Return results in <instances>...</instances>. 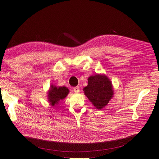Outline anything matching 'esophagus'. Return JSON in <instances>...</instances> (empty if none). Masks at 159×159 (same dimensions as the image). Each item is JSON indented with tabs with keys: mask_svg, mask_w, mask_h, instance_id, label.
Masks as SVG:
<instances>
[{
	"mask_svg": "<svg viewBox=\"0 0 159 159\" xmlns=\"http://www.w3.org/2000/svg\"><path fill=\"white\" fill-rule=\"evenodd\" d=\"M74 91L75 93H79L80 91V87H78V86H77V87L74 88Z\"/></svg>",
	"mask_w": 159,
	"mask_h": 159,
	"instance_id": "esophagus-1",
	"label": "esophagus"
}]
</instances>
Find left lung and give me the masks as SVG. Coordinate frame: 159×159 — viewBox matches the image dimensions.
Instances as JSON below:
<instances>
[{
    "instance_id": "left-lung-1",
    "label": "left lung",
    "mask_w": 159,
    "mask_h": 159,
    "mask_svg": "<svg viewBox=\"0 0 159 159\" xmlns=\"http://www.w3.org/2000/svg\"><path fill=\"white\" fill-rule=\"evenodd\" d=\"M84 93L95 108L102 109L113 98L111 81L106 75L96 74L88 78V84L84 88Z\"/></svg>"
}]
</instances>
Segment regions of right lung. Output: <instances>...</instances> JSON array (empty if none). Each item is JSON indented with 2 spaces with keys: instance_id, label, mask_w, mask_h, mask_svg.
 <instances>
[{
  "instance_id": "obj_1",
  "label": "right lung",
  "mask_w": 159,
  "mask_h": 159,
  "mask_svg": "<svg viewBox=\"0 0 159 159\" xmlns=\"http://www.w3.org/2000/svg\"><path fill=\"white\" fill-rule=\"evenodd\" d=\"M69 89L66 87H56V86L52 85L50 88L48 92V101L51 105L54 106L66 98V96L69 93Z\"/></svg>"
}]
</instances>
